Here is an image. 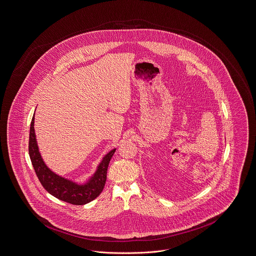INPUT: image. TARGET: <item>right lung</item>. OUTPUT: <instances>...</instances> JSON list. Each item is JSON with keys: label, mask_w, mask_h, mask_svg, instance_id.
I'll use <instances>...</instances> for the list:
<instances>
[{"label": "right lung", "mask_w": 256, "mask_h": 256, "mask_svg": "<svg viewBox=\"0 0 256 256\" xmlns=\"http://www.w3.org/2000/svg\"><path fill=\"white\" fill-rule=\"evenodd\" d=\"M29 156L32 166L43 188L56 198L64 202L84 205L96 198L103 190L107 180V170L116 149L111 150L102 160L96 172L86 184H78L64 178L50 170L39 153L34 132V116L30 124L28 143Z\"/></svg>", "instance_id": "1"}]
</instances>
